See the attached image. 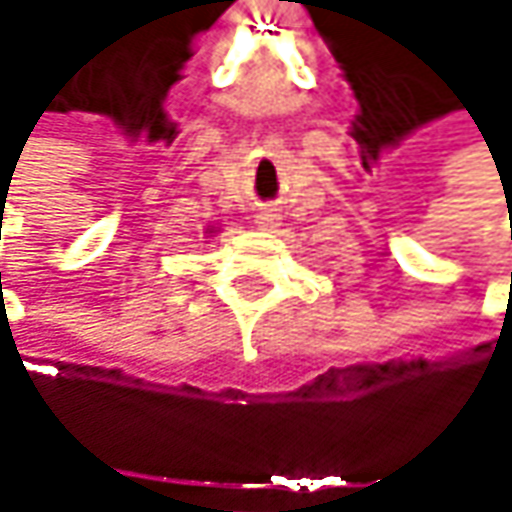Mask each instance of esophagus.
<instances>
[{
	"label": "esophagus",
	"mask_w": 512,
	"mask_h": 512,
	"mask_svg": "<svg viewBox=\"0 0 512 512\" xmlns=\"http://www.w3.org/2000/svg\"><path fill=\"white\" fill-rule=\"evenodd\" d=\"M278 222H281V216L275 207H260V213L255 216V225L260 231H272V228H278Z\"/></svg>",
	"instance_id": "34e87169"
}]
</instances>
